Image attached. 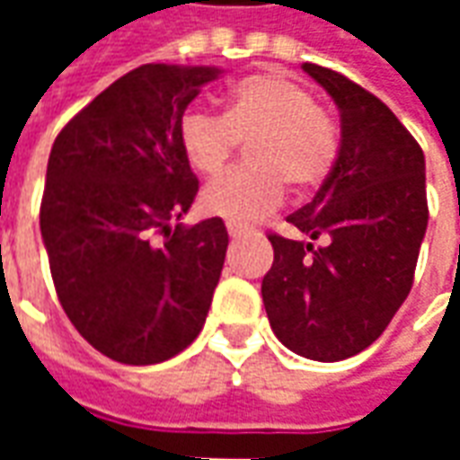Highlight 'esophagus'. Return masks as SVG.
Returning <instances> with one entry per match:
<instances>
[{
    "instance_id": "1",
    "label": "esophagus",
    "mask_w": 460,
    "mask_h": 460,
    "mask_svg": "<svg viewBox=\"0 0 460 460\" xmlns=\"http://www.w3.org/2000/svg\"><path fill=\"white\" fill-rule=\"evenodd\" d=\"M226 229H229L231 239H239V236H243V234H249L251 231L246 229V226H241V224H226Z\"/></svg>"
}]
</instances>
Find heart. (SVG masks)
<instances>
[{"label": "heart", "instance_id": "1", "mask_svg": "<svg viewBox=\"0 0 460 460\" xmlns=\"http://www.w3.org/2000/svg\"><path fill=\"white\" fill-rule=\"evenodd\" d=\"M239 142H249V164L209 184L201 209L229 224H251L283 204V181L296 194H308L328 180L340 155V128L310 88L266 71L231 85L221 115L194 111L180 122L184 160L201 177H217Z\"/></svg>", "mask_w": 460, "mask_h": 460}]
</instances>
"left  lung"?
Listing matches in <instances>:
<instances>
[{
  "label": "left lung",
  "mask_w": 460,
  "mask_h": 460,
  "mask_svg": "<svg viewBox=\"0 0 460 460\" xmlns=\"http://www.w3.org/2000/svg\"><path fill=\"white\" fill-rule=\"evenodd\" d=\"M340 111L330 177L288 224L310 241L269 234L273 266L261 296L270 328L296 355L338 362L372 345L414 283L429 224L424 152L376 95L303 64ZM323 238V247L312 241Z\"/></svg>",
  "instance_id": "left-lung-1"
}]
</instances>
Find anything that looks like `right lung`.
Here are the masks:
<instances>
[{"label":"right lung","mask_w":460,"mask_h":460,"mask_svg":"<svg viewBox=\"0 0 460 460\" xmlns=\"http://www.w3.org/2000/svg\"><path fill=\"white\" fill-rule=\"evenodd\" d=\"M214 66L145 64L58 132L41 199L51 279L66 315L122 365L180 355L204 328L229 234L219 217L177 224L199 191L180 122ZM165 231L155 244L151 234Z\"/></svg>","instance_id":"1"}]
</instances>
